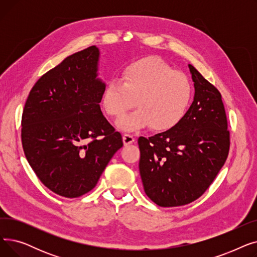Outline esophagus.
Returning a JSON list of instances; mask_svg holds the SVG:
<instances>
[{
	"instance_id": "obj_1",
	"label": "esophagus",
	"mask_w": 257,
	"mask_h": 257,
	"mask_svg": "<svg viewBox=\"0 0 257 257\" xmlns=\"http://www.w3.org/2000/svg\"><path fill=\"white\" fill-rule=\"evenodd\" d=\"M134 142V137L132 136V134H129V133H125L123 136V143L125 146L127 145H130Z\"/></svg>"
}]
</instances>
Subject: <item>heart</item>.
I'll return each instance as SVG.
<instances>
[{
    "mask_svg": "<svg viewBox=\"0 0 257 257\" xmlns=\"http://www.w3.org/2000/svg\"><path fill=\"white\" fill-rule=\"evenodd\" d=\"M136 110L116 120L124 131H137L151 126L167 131L179 124L192 99L188 78L173 70L159 57L149 56L127 65L118 81H110L104 89L102 107L110 116L118 117L134 105Z\"/></svg>",
    "mask_w": 257,
    "mask_h": 257,
    "instance_id": "heart-1",
    "label": "heart"
}]
</instances>
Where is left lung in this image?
Returning a JSON list of instances; mask_svg holds the SVG:
<instances>
[{"label":"left lung","instance_id":"left-lung-1","mask_svg":"<svg viewBox=\"0 0 257 257\" xmlns=\"http://www.w3.org/2000/svg\"><path fill=\"white\" fill-rule=\"evenodd\" d=\"M194 101L172 129L139 139L146 195L163 207L191 203L205 193L228 156L229 131L220 91L188 64Z\"/></svg>","mask_w":257,"mask_h":257}]
</instances>
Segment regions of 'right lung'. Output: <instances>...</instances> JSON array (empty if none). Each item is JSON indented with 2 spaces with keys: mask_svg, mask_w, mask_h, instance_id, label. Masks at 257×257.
<instances>
[{
  "mask_svg": "<svg viewBox=\"0 0 257 257\" xmlns=\"http://www.w3.org/2000/svg\"><path fill=\"white\" fill-rule=\"evenodd\" d=\"M99 58L96 46L66 57L38 79L24 107L26 158L38 179L65 198L91 191L123 147L101 111L106 85L98 78Z\"/></svg>",
  "mask_w": 257,
  "mask_h": 257,
  "instance_id": "add662e5",
  "label": "right lung"
}]
</instances>
